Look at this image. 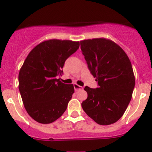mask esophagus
Listing matches in <instances>:
<instances>
[{
  "mask_svg": "<svg viewBox=\"0 0 152 152\" xmlns=\"http://www.w3.org/2000/svg\"><path fill=\"white\" fill-rule=\"evenodd\" d=\"M74 88L76 91H79V90L83 89V87L77 85V84H74Z\"/></svg>",
  "mask_w": 152,
  "mask_h": 152,
  "instance_id": "34e87169",
  "label": "esophagus"
}]
</instances>
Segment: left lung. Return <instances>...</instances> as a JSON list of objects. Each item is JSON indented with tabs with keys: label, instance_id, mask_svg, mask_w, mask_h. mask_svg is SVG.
Instances as JSON below:
<instances>
[{
	"label": "left lung",
	"instance_id": "8db88e82",
	"mask_svg": "<svg viewBox=\"0 0 152 152\" xmlns=\"http://www.w3.org/2000/svg\"><path fill=\"white\" fill-rule=\"evenodd\" d=\"M81 51L97 87L86 86L84 112L100 125L117 122L132 99L135 79L127 55L115 42L105 38L80 41Z\"/></svg>",
	"mask_w": 152,
	"mask_h": 152
}]
</instances>
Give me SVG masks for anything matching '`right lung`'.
<instances>
[{
    "instance_id": "add662e5",
    "label": "right lung",
    "mask_w": 152,
    "mask_h": 152,
    "mask_svg": "<svg viewBox=\"0 0 152 152\" xmlns=\"http://www.w3.org/2000/svg\"><path fill=\"white\" fill-rule=\"evenodd\" d=\"M79 46V42L72 40H46L26 58L19 72V91L27 113L37 122L51 124L66 110L74 86L58 77L64 74L65 61Z\"/></svg>"
}]
</instances>
